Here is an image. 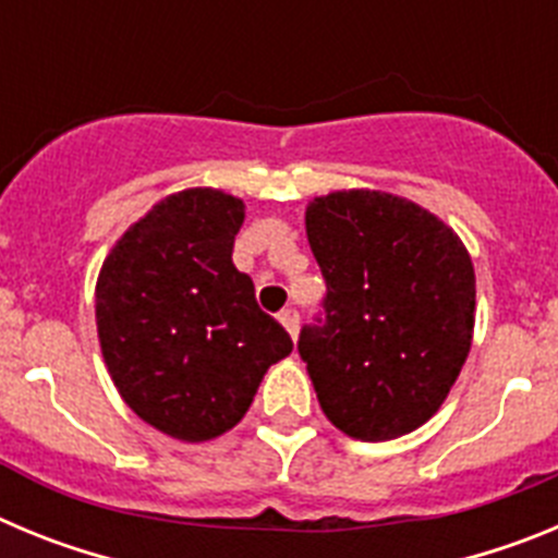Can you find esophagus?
I'll return each instance as SVG.
<instances>
[{
  "instance_id": "1",
  "label": "esophagus",
  "mask_w": 558,
  "mask_h": 558,
  "mask_svg": "<svg viewBox=\"0 0 558 558\" xmlns=\"http://www.w3.org/2000/svg\"><path fill=\"white\" fill-rule=\"evenodd\" d=\"M279 322H282L284 329H288V332L295 338V332H299V310L284 307L282 313H279Z\"/></svg>"
}]
</instances>
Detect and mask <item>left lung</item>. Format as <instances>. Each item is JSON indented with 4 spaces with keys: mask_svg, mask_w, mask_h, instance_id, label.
<instances>
[{
    "mask_svg": "<svg viewBox=\"0 0 558 558\" xmlns=\"http://www.w3.org/2000/svg\"><path fill=\"white\" fill-rule=\"evenodd\" d=\"M307 240L327 295L302 327L299 354L324 413L360 441L416 430L470 354V254L436 215L374 190L315 198Z\"/></svg>",
    "mask_w": 558,
    "mask_h": 558,
    "instance_id": "8db88e82",
    "label": "left lung"
}]
</instances>
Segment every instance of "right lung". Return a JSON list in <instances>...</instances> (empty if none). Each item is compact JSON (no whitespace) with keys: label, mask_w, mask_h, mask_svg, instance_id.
Instances as JSON below:
<instances>
[{"label":"right lung","mask_w":558,"mask_h":558,"mask_svg":"<svg viewBox=\"0 0 558 558\" xmlns=\"http://www.w3.org/2000/svg\"><path fill=\"white\" fill-rule=\"evenodd\" d=\"M243 201L184 190L117 240L97 279V335L113 386L147 425L209 441L254 402L293 340L231 263Z\"/></svg>","instance_id":"right-lung-1"}]
</instances>
